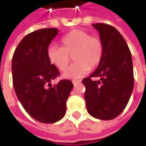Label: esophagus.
Listing matches in <instances>:
<instances>
[{"label": "esophagus", "mask_w": 146, "mask_h": 146, "mask_svg": "<svg viewBox=\"0 0 146 146\" xmlns=\"http://www.w3.org/2000/svg\"><path fill=\"white\" fill-rule=\"evenodd\" d=\"M80 82H81L80 80H73V85H74V86H76V85H78V84H79Z\"/></svg>", "instance_id": "obj_1"}]
</instances>
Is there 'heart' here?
<instances>
[{
	"label": "heart",
	"instance_id": "obj_1",
	"mask_svg": "<svg viewBox=\"0 0 146 146\" xmlns=\"http://www.w3.org/2000/svg\"><path fill=\"white\" fill-rule=\"evenodd\" d=\"M61 47L51 45L47 49V58L60 71L67 68L70 56L75 62L64 73L62 78L76 80L84 77L90 69L97 68L104 55L102 40L90 33L74 29L61 39Z\"/></svg>",
	"mask_w": 146,
	"mask_h": 146
}]
</instances>
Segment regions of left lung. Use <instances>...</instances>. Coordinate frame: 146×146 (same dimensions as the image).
I'll return each mask as SVG.
<instances>
[{"label":"left lung","instance_id":"1","mask_svg":"<svg viewBox=\"0 0 146 146\" xmlns=\"http://www.w3.org/2000/svg\"><path fill=\"white\" fill-rule=\"evenodd\" d=\"M99 33L104 55L98 68L83 79L88 112L102 120L117 117L126 107L133 89L131 52L122 35L106 23L92 25ZM98 76L95 81L92 77Z\"/></svg>","mask_w":146,"mask_h":146}]
</instances>
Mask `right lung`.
Instances as JSON below:
<instances>
[{
  "label": "right lung",
  "mask_w": 146,
  "mask_h": 146,
  "mask_svg": "<svg viewBox=\"0 0 146 146\" xmlns=\"http://www.w3.org/2000/svg\"><path fill=\"white\" fill-rule=\"evenodd\" d=\"M57 29H42L26 35L16 48L12 61L13 87L24 110L35 120L53 123L66 113V102L73 87L70 80L56 84L60 75L47 58V49Z\"/></svg>",
  "instance_id": "right-lung-1"
}]
</instances>
